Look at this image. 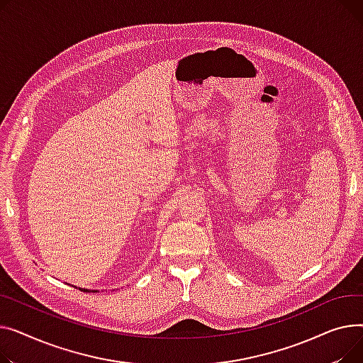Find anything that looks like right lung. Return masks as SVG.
I'll use <instances>...</instances> for the list:
<instances>
[{"mask_svg": "<svg viewBox=\"0 0 363 363\" xmlns=\"http://www.w3.org/2000/svg\"><path fill=\"white\" fill-rule=\"evenodd\" d=\"M80 290H82V291H89L88 289H80ZM92 291H94V290H92Z\"/></svg>", "mask_w": 363, "mask_h": 363, "instance_id": "add662e5", "label": "right lung"}]
</instances>
